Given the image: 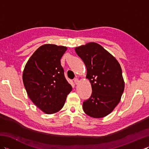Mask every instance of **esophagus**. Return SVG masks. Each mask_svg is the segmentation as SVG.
Segmentation results:
<instances>
[{
    "label": "esophagus",
    "mask_w": 149,
    "mask_h": 149,
    "mask_svg": "<svg viewBox=\"0 0 149 149\" xmlns=\"http://www.w3.org/2000/svg\"><path fill=\"white\" fill-rule=\"evenodd\" d=\"M74 83L75 84H77L79 83V79L77 78H75L74 79Z\"/></svg>",
    "instance_id": "esophagus-1"
}]
</instances>
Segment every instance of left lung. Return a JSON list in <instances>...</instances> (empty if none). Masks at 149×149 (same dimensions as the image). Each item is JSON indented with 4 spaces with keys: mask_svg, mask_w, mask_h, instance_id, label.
<instances>
[{
    "mask_svg": "<svg viewBox=\"0 0 149 149\" xmlns=\"http://www.w3.org/2000/svg\"><path fill=\"white\" fill-rule=\"evenodd\" d=\"M75 50L86 65V78L92 88L91 97L83 102L84 111L93 118H102L118 105L124 91L121 66L115 57L97 43H88Z\"/></svg>",
    "mask_w": 149,
    "mask_h": 149,
    "instance_id": "1",
    "label": "left lung"
}]
</instances>
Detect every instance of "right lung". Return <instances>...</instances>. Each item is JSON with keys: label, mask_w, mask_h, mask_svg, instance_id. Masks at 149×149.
<instances>
[{"label": "right lung", "mask_w": 149, "mask_h": 149, "mask_svg": "<svg viewBox=\"0 0 149 149\" xmlns=\"http://www.w3.org/2000/svg\"><path fill=\"white\" fill-rule=\"evenodd\" d=\"M64 46L45 44L28 60L23 72V83L32 102L47 114L62 109L72 86L66 81L61 65Z\"/></svg>", "instance_id": "add662e5"}]
</instances>
